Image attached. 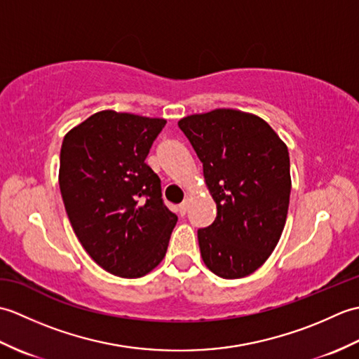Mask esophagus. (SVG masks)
Segmentation results:
<instances>
[{
    "label": "esophagus",
    "mask_w": 359,
    "mask_h": 359,
    "mask_svg": "<svg viewBox=\"0 0 359 359\" xmlns=\"http://www.w3.org/2000/svg\"><path fill=\"white\" fill-rule=\"evenodd\" d=\"M188 208H189V202H188V199H187V201H184V202H182V203L179 205V211H180V215H182V216H185V215H187V211H188Z\"/></svg>",
    "instance_id": "34e87169"
}]
</instances>
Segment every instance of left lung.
I'll return each instance as SVG.
<instances>
[{
	"mask_svg": "<svg viewBox=\"0 0 359 359\" xmlns=\"http://www.w3.org/2000/svg\"><path fill=\"white\" fill-rule=\"evenodd\" d=\"M179 128L203 163L217 205L215 222L197 230L203 262L224 279L248 276L284 230L292 189L288 149L266 121L234 109L194 114Z\"/></svg>",
	"mask_w": 359,
	"mask_h": 359,
	"instance_id": "obj_1",
	"label": "left lung"
}]
</instances>
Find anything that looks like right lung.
Instances as JSON below:
<instances>
[{
  "label": "right lung",
  "instance_id": "add662e5",
  "mask_svg": "<svg viewBox=\"0 0 359 359\" xmlns=\"http://www.w3.org/2000/svg\"><path fill=\"white\" fill-rule=\"evenodd\" d=\"M166 125L102 111L67 133L60 152V191L83 248L116 276L140 278L162 261L177 216L144 162Z\"/></svg>",
  "mask_w": 359,
  "mask_h": 359
}]
</instances>
